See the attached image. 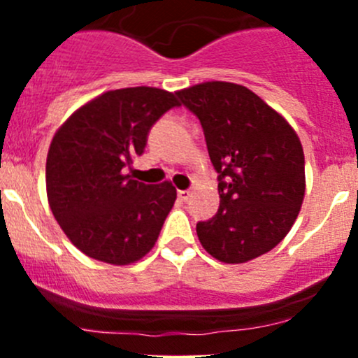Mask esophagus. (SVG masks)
I'll return each instance as SVG.
<instances>
[{
  "label": "esophagus",
  "instance_id": "esophagus-1",
  "mask_svg": "<svg viewBox=\"0 0 358 358\" xmlns=\"http://www.w3.org/2000/svg\"><path fill=\"white\" fill-rule=\"evenodd\" d=\"M176 196H178V201L187 202L190 199V196H192V194H190V190H178V194H176Z\"/></svg>",
  "mask_w": 358,
  "mask_h": 358
}]
</instances>
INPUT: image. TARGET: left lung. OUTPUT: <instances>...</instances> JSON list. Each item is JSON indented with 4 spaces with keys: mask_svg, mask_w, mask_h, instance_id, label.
Returning a JSON list of instances; mask_svg holds the SVG:
<instances>
[{
    "mask_svg": "<svg viewBox=\"0 0 358 358\" xmlns=\"http://www.w3.org/2000/svg\"><path fill=\"white\" fill-rule=\"evenodd\" d=\"M176 95L201 121L218 173V213L196 227L202 248L223 263L265 255L287 236L305 197L298 135L246 86L211 81Z\"/></svg>",
    "mask_w": 358,
    "mask_h": 358,
    "instance_id": "left-lung-1",
    "label": "left lung"
}]
</instances>
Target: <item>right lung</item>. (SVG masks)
<instances>
[{
    "instance_id": "right-lung-1",
    "label": "right lung",
    "mask_w": 358,
    "mask_h": 358,
    "mask_svg": "<svg viewBox=\"0 0 358 358\" xmlns=\"http://www.w3.org/2000/svg\"><path fill=\"white\" fill-rule=\"evenodd\" d=\"M178 106L176 93L164 90H114L76 110L53 136L46 157L50 208L90 258L129 265L156 244L176 189L136 182L124 168L142 156L157 119Z\"/></svg>"
}]
</instances>
